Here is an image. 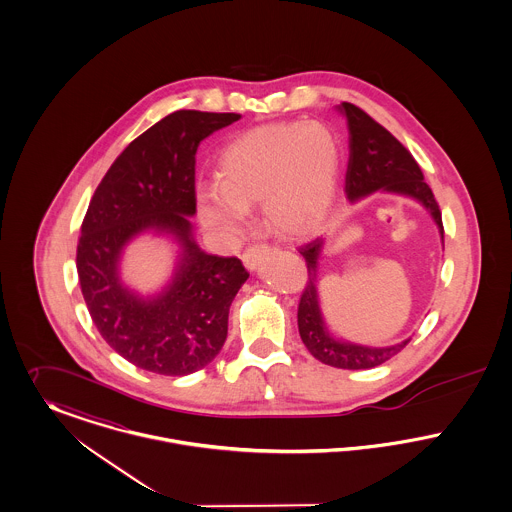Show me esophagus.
<instances>
[{"mask_svg": "<svg viewBox=\"0 0 512 512\" xmlns=\"http://www.w3.org/2000/svg\"><path fill=\"white\" fill-rule=\"evenodd\" d=\"M267 253H269V245H265V243H261V245H251V247L245 249V253L241 255V261H243V265H245L247 271H255V269L261 265V261L267 257Z\"/></svg>", "mask_w": 512, "mask_h": 512, "instance_id": "obj_1", "label": "esophagus"}]
</instances>
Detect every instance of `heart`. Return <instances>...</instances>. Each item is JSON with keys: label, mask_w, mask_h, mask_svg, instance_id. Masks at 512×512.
<instances>
[{"label": "heart", "mask_w": 512, "mask_h": 512, "mask_svg": "<svg viewBox=\"0 0 512 512\" xmlns=\"http://www.w3.org/2000/svg\"><path fill=\"white\" fill-rule=\"evenodd\" d=\"M340 162V141L323 123L253 127L218 154L216 183L197 187L199 220L222 238L240 241L249 230L247 211L263 203L274 230L305 236L331 211Z\"/></svg>", "instance_id": "obj_1"}]
</instances>
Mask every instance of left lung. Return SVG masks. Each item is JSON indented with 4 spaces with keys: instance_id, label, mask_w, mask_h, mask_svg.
<instances>
[{
    "instance_id": "obj_1",
    "label": "left lung",
    "mask_w": 512,
    "mask_h": 512,
    "mask_svg": "<svg viewBox=\"0 0 512 512\" xmlns=\"http://www.w3.org/2000/svg\"><path fill=\"white\" fill-rule=\"evenodd\" d=\"M338 110L348 123V199L356 203L375 191L410 197L431 214L443 238V220L439 205L433 197L431 187L423 181V174L414 156L383 125L369 118L358 106L342 102ZM323 245L325 240L317 238L300 247L309 276L298 307V329L305 348L311 352L313 358L338 369H371L391 360L392 356H396L410 342V338L385 348H371L348 340H338L327 329L317 292L319 257Z\"/></svg>"
}]
</instances>
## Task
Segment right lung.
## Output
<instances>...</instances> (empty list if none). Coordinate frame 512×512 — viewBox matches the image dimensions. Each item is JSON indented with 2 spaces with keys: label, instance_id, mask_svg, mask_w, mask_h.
Here are the masks:
<instances>
[{
  "label": "right lung",
  "instance_id": "obj_1",
  "mask_svg": "<svg viewBox=\"0 0 512 512\" xmlns=\"http://www.w3.org/2000/svg\"><path fill=\"white\" fill-rule=\"evenodd\" d=\"M240 114L178 110L121 152L92 195L77 245V272L92 323L121 358L158 375L209 365L228 336V313L249 278L238 257L205 253L193 238L195 152ZM179 245L169 284L131 291L119 276L122 249L137 235Z\"/></svg>",
  "mask_w": 512,
  "mask_h": 512
}]
</instances>
